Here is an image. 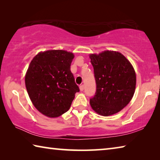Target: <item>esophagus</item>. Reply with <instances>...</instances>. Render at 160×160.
<instances>
[{"instance_id": "1", "label": "esophagus", "mask_w": 160, "mask_h": 160, "mask_svg": "<svg viewBox=\"0 0 160 160\" xmlns=\"http://www.w3.org/2000/svg\"><path fill=\"white\" fill-rule=\"evenodd\" d=\"M79 88H80V91H83V90H84V86H83V85H81V86H79Z\"/></svg>"}]
</instances>
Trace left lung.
Wrapping results in <instances>:
<instances>
[{
	"label": "left lung",
	"mask_w": 160,
	"mask_h": 160,
	"mask_svg": "<svg viewBox=\"0 0 160 160\" xmlns=\"http://www.w3.org/2000/svg\"><path fill=\"white\" fill-rule=\"evenodd\" d=\"M96 92L90 99L93 110L108 117L119 112L133 96L136 76L132 64L122 53L105 50L91 54Z\"/></svg>",
	"instance_id": "obj_1"
}]
</instances>
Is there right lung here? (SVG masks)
I'll return each mask as SVG.
<instances>
[{
    "label": "right lung",
    "instance_id": "obj_1",
    "mask_svg": "<svg viewBox=\"0 0 160 160\" xmlns=\"http://www.w3.org/2000/svg\"><path fill=\"white\" fill-rule=\"evenodd\" d=\"M74 58L66 50H50L38 53L30 62L25 85L33 105L45 116L65 113L79 91L70 70Z\"/></svg>",
    "mask_w": 160,
    "mask_h": 160
}]
</instances>
